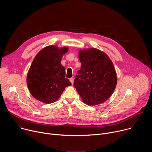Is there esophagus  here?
<instances>
[{"label": "esophagus", "mask_w": 152, "mask_h": 152, "mask_svg": "<svg viewBox=\"0 0 152 152\" xmlns=\"http://www.w3.org/2000/svg\"><path fill=\"white\" fill-rule=\"evenodd\" d=\"M73 80H74L73 77H71V78H70V82H71L72 84L73 83Z\"/></svg>", "instance_id": "esophagus-1"}]
</instances>
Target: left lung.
<instances>
[{
    "label": "left lung",
    "instance_id": "1",
    "mask_svg": "<svg viewBox=\"0 0 152 152\" xmlns=\"http://www.w3.org/2000/svg\"><path fill=\"white\" fill-rule=\"evenodd\" d=\"M79 58L81 67L74 81L75 88L88 105L104 102L113 94L117 85L113 63L104 52L94 48L80 50Z\"/></svg>",
    "mask_w": 152,
    "mask_h": 152
}]
</instances>
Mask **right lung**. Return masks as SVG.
I'll return each mask as SVG.
<instances>
[{
  "label": "right lung",
  "instance_id": "right-lung-1",
  "mask_svg": "<svg viewBox=\"0 0 152 152\" xmlns=\"http://www.w3.org/2000/svg\"><path fill=\"white\" fill-rule=\"evenodd\" d=\"M67 48L58 49L49 46L42 49L34 58L27 76V85L37 100L52 103L57 100L67 86L72 83L66 78L65 68L61 64Z\"/></svg>",
  "mask_w": 152,
  "mask_h": 152
}]
</instances>
